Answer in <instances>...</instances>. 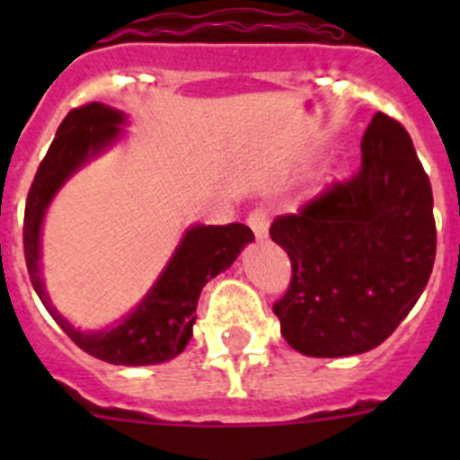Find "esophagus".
Instances as JSON below:
<instances>
[{
	"instance_id": "esophagus-1",
	"label": "esophagus",
	"mask_w": 460,
	"mask_h": 460,
	"mask_svg": "<svg viewBox=\"0 0 460 460\" xmlns=\"http://www.w3.org/2000/svg\"><path fill=\"white\" fill-rule=\"evenodd\" d=\"M247 225L252 226V231H253V234H256V238H267L269 213L264 211L262 207L253 208V211L247 216Z\"/></svg>"
}]
</instances>
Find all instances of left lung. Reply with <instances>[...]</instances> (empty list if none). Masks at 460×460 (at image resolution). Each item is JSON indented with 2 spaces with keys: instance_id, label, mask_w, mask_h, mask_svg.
I'll list each match as a JSON object with an SVG mask.
<instances>
[{
  "instance_id": "left-lung-1",
  "label": "left lung",
  "mask_w": 460,
  "mask_h": 460,
  "mask_svg": "<svg viewBox=\"0 0 460 460\" xmlns=\"http://www.w3.org/2000/svg\"><path fill=\"white\" fill-rule=\"evenodd\" d=\"M360 151L351 178L269 229L291 260V282L273 314L305 356L341 358L378 347L411 312L434 267V198L410 133L376 113Z\"/></svg>"
}]
</instances>
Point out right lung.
<instances>
[{
	"label": "right lung",
	"instance_id": "right-lung-1",
	"mask_svg": "<svg viewBox=\"0 0 460 460\" xmlns=\"http://www.w3.org/2000/svg\"><path fill=\"white\" fill-rule=\"evenodd\" d=\"M122 122V111L111 109L102 102H88L68 111L64 122L59 124L58 136L49 146V153L37 169L26 198L24 258L37 296L55 323L64 329V333L95 358L133 367V365L164 363L182 354L187 342L191 341L202 287L238 258L240 249L253 240V231L240 222L189 229L151 294L142 300L131 316L109 332H80L66 318L59 316L46 296L40 276L41 220L46 207L64 180L77 166L84 164L88 155H95L97 151L118 140Z\"/></svg>",
	"mask_w": 460,
	"mask_h": 460
}]
</instances>
